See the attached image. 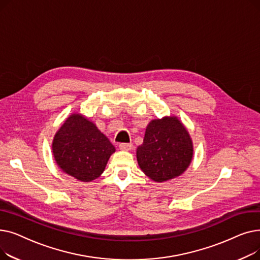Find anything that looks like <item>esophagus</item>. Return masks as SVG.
Here are the masks:
<instances>
[{
	"mask_svg": "<svg viewBox=\"0 0 260 260\" xmlns=\"http://www.w3.org/2000/svg\"><path fill=\"white\" fill-rule=\"evenodd\" d=\"M119 148L121 149V151H131V149L133 148V144H131V143H120Z\"/></svg>",
	"mask_w": 260,
	"mask_h": 260,
	"instance_id": "esophagus-1",
	"label": "esophagus"
}]
</instances>
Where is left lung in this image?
I'll list each match as a JSON object with an SVG mask.
<instances>
[{
	"label": "left lung",
	"mask_w": 260,
	"mask_h": 260,
	"mask_svg": "<svg viewBox=\"0 0 260 260\" xmlns=\"http://www.w3.org/2000/svg\"><path fill=\"white\" fill-rule=\"evenodd\" d=\"M137 161L142 172L155 182H165L182 175L192 162L193 141L176 116L154 119L138 146Z\"/></svg>",
	"instance_id": "1"
}]
</instances>
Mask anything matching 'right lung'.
I'll list each match as a JSON object with an SVG mask.
<instances>
[{
	"instance_id": "right-lung-1",
	"label": "right lung",
	"mask_w": 260,
	"mask_h": 260,
	"mask_svg": "<svg viewBox=\"0 0 260 260\" xmlns=\"http://www.w3.org/2000/svg\"><path fill=\"white\" fill-rule=\"evenodd\" d=\"M51 148L61 171L82 182L100 177L116 151L92 121L76 113L67 117L54 134Z\"/></svg>"
}]
</instances>
